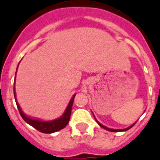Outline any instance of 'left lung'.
Listing matches in <instances>:
<instances>
[{
  "instance_id": "left-lung-1",
  "label": "left lung",
  "mask_w": 160,
  "mask_h": 160,
  "mask_svg": "<svg viewBox=\"0 0 160 160\" xmlns=\"http://www.w3.org/2000/svg\"><path fill=\"white\" fill-rule=\"evenodd\" d=\"M94 116V115H93ZM94 118H95V120H96V122H97V123H98V125H99L100 126H101V127H102V128H104V129H105V130H109V131H111V132H120V131H126V130H128L129 129H130L131 128V127H133V126H134V124H135V123H134V124L133 125H131V126H129L128 128H126V129H122V130H115V129H110V128H108V127H106V126H103V125L102 124H101V123H100L99 122H98V121L97 120V119H96V118H95V116H94Z\"/></svg>"
}]
</instances>
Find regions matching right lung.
Segmentation results:
<instances>
[{
    "mask_svg": "<svg viewBox=\"0 0 160 160\" xmlns=\"http://www.w3.org/2000/svg\"><path fill=\"white\" fill-rule=\"evenodd\" d=\"M13 94H14V98L15 101H16L17 106H18V109L19 110V113H20L21 116L23 118V120L28 123L29 125H30L31 126H33L34 128H35L36 130H38V131L42 132V133H45V134H51V133H54V132H56L58 130H60L62 129H63L65 126L68 125L69 120H70L71 117V113H72V105H73V101H74L75 98V94L72 98L71 99L70 102L68 105V107L65 109V112L60 118L55 119L53 121H48V122H46V121H41L38 120V119H34L31 118L30 117L26 116L23 112H22L21 107L19 106L18 101L16 99V93H15V88H13Z\"/></svg>",
    "mask_w": 160,
    "mask_h": 160,
    "instance_id": "right-lung-1",
    "label": "right lung"
}]
</instances>
